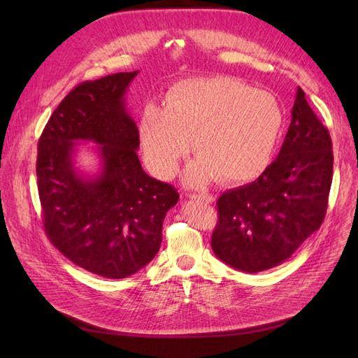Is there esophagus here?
I'll return each instance as SVG.
<instances>
[{
    "instance_id": "34e87169",
    "label": "esophagus",
    "mask_w": 358,
    "mask_h": 358,
    "mask_svg": "<svg viewBox=\"0 0 358 358\" xmlns=\"http://www.w3.org/2000/svg\"><path fill=\"white\" fill-rule=\"evenodd\" d=\"M194 199H197L203 203H213L215 201V197L209 196V194H199V196H194Z\"/></svg>"
}]
</instances>
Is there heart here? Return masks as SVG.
Wrapping results in <instances>:
<instances>
[{
    "label": "heart",
    "mask_w": 358,
    "mask_h": 358,
    "mask_svg": "<svg viewBox=\"0 0 358 358\" xmlns=\"http://www.w3.org/2000/svg\"><path fill=\"white\" fill-rule=\"evenodd\" d=\"M284 110L267 91L225 78L176 85L166 106L146 104L138 136L148 169L159 179L175 175L191 149L200 154L185 180L203 188L222 176L229 183L257 179L273 158Z\"/></svg>",
    "instance_id": "1"
}]
</instances>
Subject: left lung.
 <instances>
[{"mask_svg": "<svg viewBox=\"0 0 358 358\" xmlns=\"http://www.w3.org/2000/svg\"><path fill=\"white\" fill-rule=\"evenodd\" d=\"M333 178L329 129L297 88L291 124L276 159L257 180L218 199L212 249L248 273L282 264L320 229Z\"/></svg>", "mask_w": 358, "mask_h": 358, "instance_id": "left-lung-1", "label": "left lung"}]
</instances>
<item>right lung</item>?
Listing matches in <instances>:
<instances>
[{"mask_svg": "<svg viewBox=\"0 0 358 358\" xmlns=\"http://www.w3.org/2000/svg\"><path fill=\"white\" fill-rule=\"evenodd\" d=\"M138 71L116 73L76 86L52 113L37 154L43 225L70 262L103 278L122 279L152 262L162 221L179 200L140 164L138 129L125 94ZM80 141L95 143L101 170L75 166Z\"/></svg>", "mask_w": 358, "mask_h": 358, "instance_id": "right-lung-1", "label": "right lung"}]
</instances>
